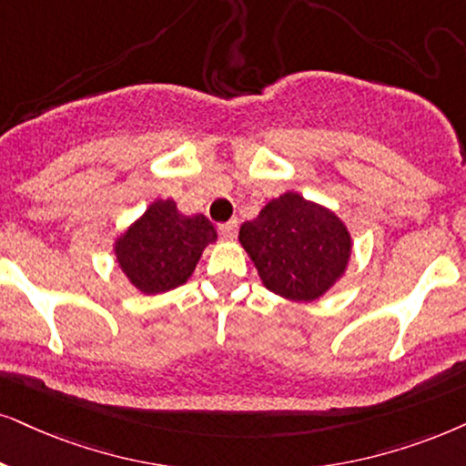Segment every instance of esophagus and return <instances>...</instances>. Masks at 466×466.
Wrapping results in <instances>:
<instances>
[{"mask_svg": "<svg viewBox=\"0 0 466 466\" xmlns=\"http://www.w3.org/2000/svg\"><path fill=\"white\" fill-rule=\"evenodd\" d=\"M237 232H238V221L237 219L221 223V226H219V234L223 238H234V237H237Z\"/></svg>", "mask_w": 466, "mask_h": 466, "instance_id": "1", "label": "esophagus"}]
</instances>
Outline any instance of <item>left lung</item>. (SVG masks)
<instances>
[{"instance_id": "obj_1", "label": "left lung", "mask_w": 466, "mask_h": 466, "mask_svg": "<svg viewBox=\"0 0 466 466\" xmlns=\"http://www.w3.org/2000/svg\"><path fill=\"white\" fill-rule=\"evenodd\" d=\"M238 238L264 286L292 301L322 297L344 273L352 247L349 229L331 210L292 191L243 223Z\"/></svg>"}]
</instances>
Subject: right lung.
<instances>
[{
    "instance_id": "1",
    "label": "right lung",
    "mask_w": 466,
    "mask_h": 466,
    "mask_svg": "<svg viewBox=\"0 0 466 466\" xmlns=\"http://www.w3.org/2000/svg\"><path fill=\"white\" fill-rule=\"evenodd\" d=\"M215 240V226L204 215L185 217L172 199H157L117 240L116 256L135 288L157 294L185 284Z\"/></svg>"
}]
</instances>
